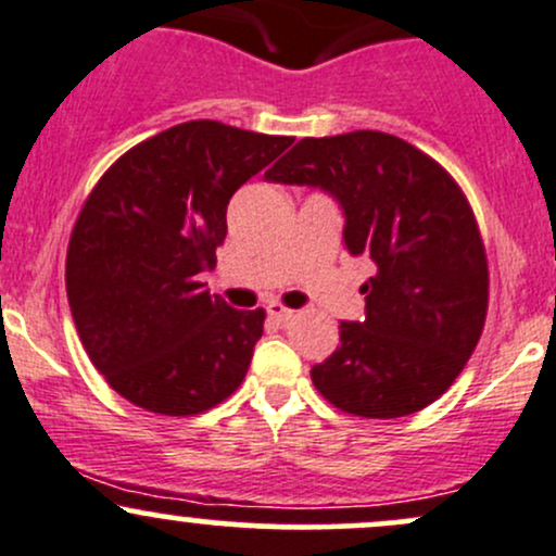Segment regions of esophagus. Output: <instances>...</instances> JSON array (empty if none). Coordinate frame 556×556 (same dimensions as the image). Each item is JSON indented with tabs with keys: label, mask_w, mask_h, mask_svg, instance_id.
Returning <instances> with one entry per match:
<instances>
[{
	"label": "esophagus",
	"mask_w": 556,
	"mask_h": 556,
	"mask_svg": "<svg viewBox=\"0 0 556 556\" xmlns=\"http://www.w3.org/2000/svg\"><path fill=\"white\" fill-rule=\"evenodd\" d=\"M268 316H271L274 321H290L292 316H295V311L282 306V303H271V306H268Z\"/></svg>",
	"instance_id": "esophagus-1"
}]
</instances>
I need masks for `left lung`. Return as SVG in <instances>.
Instances as JSON below:
<instances>
[{
	"label": "left lung",
	"mask_w": 556,
	"mask_h": 556,
	"mask_svg": "<svg viewBox=\"0 0 556 556\" xmlns=\"http://www.w3.org/2000/svg\"><path fill=\"white\" fill-rule=\"evenodd\" d=\"M282 185L332 192L345 245L367 255L364 321L311 369L340 412L395 419L441 399L472 356L488 314V258L478 218L454 176L386 131L306 137L268 170Z\"/></svg>",
	"instance_id": "8db88e82"
}]
</instances>
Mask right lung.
<instances>
[{
  "label": "right lung",
  "mask_w": 556,
  "mask_h": 556,
  "mask_svg": "<svg viewBox=\"0 0 556 556\" xmlns=\"http://www.w3.org/2000/svg\"><path fill=\"white\" fill-rule=\"evenodd\" d=\"M292 144L187 121L126 150L78 211L65 290L84 351L134 406L194 417L245 380L266 311H237L200 274L216 266L227 205Z\"/></svg>",
  "instance_id": "1"
}]
</instances>
